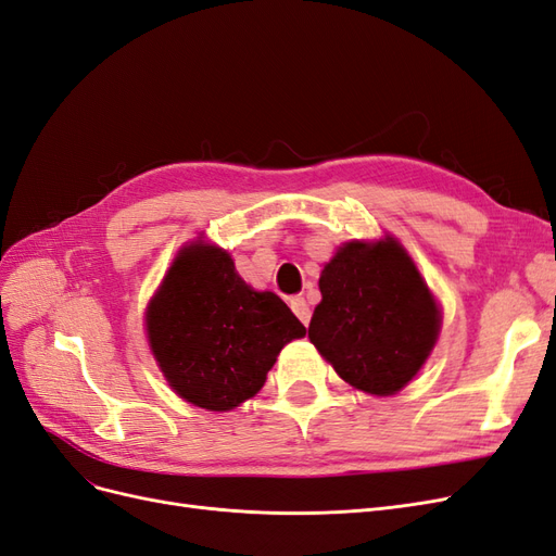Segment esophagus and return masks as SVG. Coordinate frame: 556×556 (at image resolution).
<instances>
[{
    "label": "esophagus",
    "instance_id": "34e87169",
    "mask_svg": "<svg viewBox=\"0 0 556 556\" xmlns=\"http://www.w3.org/2000/svg\"><path fill=\"white\" fill-rule=\"evenodd\" d=\"M290 308H292V313L301 319V325L308 327V323H311V308H308V304H306V299H304V296H294V299L290 301Z\"/></svg>",
    "mask_w": 556,
    "mask_h": 556
}]
</instances>
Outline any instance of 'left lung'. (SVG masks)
<instances>
[{"label":"left lung","mask_w":556,"mask_h":556,"mask_svg":"<svg viewBox=\"0 0 556 556\" xmlns=\"http://www.w3.org/2000/svg\"><path fill=\"white\" fill-rule=\"evenodd\" d=\"M308 339L345 382L394 394L425 364L441 313L415 264L394 239L348 243L319 276Z\"/></svg>","instance_id":"left-lung-1"}]
</instances>
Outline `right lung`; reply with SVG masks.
<instances>
[{
  "label": "right lung",
  "instance_id": "obj_1",
  "mask_svg": "<svg viewBox=\"0 0 556 556\" xmlns=\"http://www.w3.org/2000/svg\"><path fill=\"white\" fill-rule=\"evenodd\" d=\"M148 339L178 396L231 410L255 396L278 352L306 333L274 292H255L220 248L180 250L146 315Z\"/></svg>",
  "mask_w": 556,
  "mask_h": 556
}]
</instances>
